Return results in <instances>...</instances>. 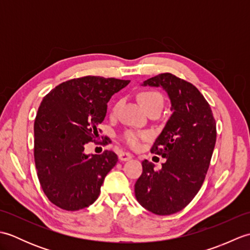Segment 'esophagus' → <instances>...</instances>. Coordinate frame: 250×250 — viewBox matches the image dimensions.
Here are the masks:
<instances>
[{
  "label": "esophagus",
  "instance_id": "obj_1",
  "mask_svg": "<svg viewBox=\"0 0 250 250\" xmlns=\"http://www.w3.org/2000/svg\"><path fill=\"white\" fill-rule=\"evenodd\" d=\"M133 158V156L131 155L129 152H121L119 155V160L120 161H129L131 159Z\"/></svg>",
  "mask_w": 250,
  "mask_h": 250
}]
</instances>
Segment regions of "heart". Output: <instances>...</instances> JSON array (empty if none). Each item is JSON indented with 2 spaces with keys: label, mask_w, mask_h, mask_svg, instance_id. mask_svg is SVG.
Instances as JSON below:
<instances>
[{
  "label": "heart",
  "mask_w": 250,
  "mask_h": 250,
  "mask_svg": "<svg viewBox=\"0 0 250 250\" xmlns=\"http://www.w3.org/2000/svg\"><path fill=\"white\" fill-rule=\"evenodd\" d=\"M139 101L146 111L150 108L162 109L163 107L162 95L157 91H153V90H145V91H142L139 94ZM117 107H118V103H116L114 105L113 113H115L117 110ZM146 133H140V132L135 131H126L124 134V140L130 147L136 148L140 146L142 140L146 139Z\"/></svg>",
  "instance_id": "obj_1"
}]
</instances>
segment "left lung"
<instances>
[{"label": "left lung", "instance_id": "1", "mask_svg": "<svg viewBox=\"0 0 250 250\" xmlns=\"http://www.w3.org/2000/svg\"><path fill=\"white\" fill-rule=\"evenodd\" d=\"M142 86L166 90L173 114L150 150L167 161L159 171L148 160L142 162L135 196L151 213L172 215L185 208L202 187L215 148L216 122L199 90L171 73L159 74Z\"/></svg>", "mask_w": 250, "mask_h": 250}]
</instances>
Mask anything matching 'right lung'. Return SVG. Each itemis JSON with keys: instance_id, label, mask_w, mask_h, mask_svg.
<instances>
[{"instance_id": "right-lung-1", "label": "right lung", "mask_w": 250, "mask_h": 250, "mask_svg": "<svg viewBox=\"0 0 250 250\" xmlns=\"http://www.w3.org/2000/svg\"><path fill=\"white\" fill-rule=\"evenodd\" d=\"M129 83L84 76L60 83L42 101L34 121L35 167L42 189L60 208L79 210L98 199L118 157L110 150L87 155L84 145L99 135L111 95Z\"/></svg>"}]
</instances>
